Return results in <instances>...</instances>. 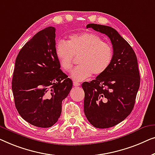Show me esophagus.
I'll list each match as a JSON object with an SVG mask.
<instances>
[{
    "instance_id": "obj_1",
    "label": "esophagus",
    "mask_w": 155,
    "mask_h": 155,
    "mask_svg": "<svg viewBox=\"0 0 155 155\" xmlns=\"http://www.w3.org/2000/svg\"><path fill=\"white\" fill-rule=\"evenodd\" d=\"M73 85H74V86H79L81 84H79V83H78V82H74L73 83Z\"/></svg>"
}]
</instances>
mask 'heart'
I'll return each mask as SVG.
<instances>
[{"instance_id":"1","label":"heart","mask_w":155,"mask_h":155,"mask_svg":"<svg viewBox=\"0 0 155 155\" xmlns=\"http://www.w3.org/2000/svg\"><path fill=\"white\" fill-rule=\"evenodd\" d=\"M55 54L61 68L69 71L74 64V56H81L80 66L71 71L75 81H83L91 77L98 76L107 70L114 58V51L110 43L104 42L99 36L81 32L71 34L67 42L60 41L55 47Z\"/></svg>"}]
</instances>
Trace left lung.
<instances>
[{"instance_id": "left-lung-1", "label": "left lung", "mask_w": 155, "mask_h": 155, "mask_svg": "<svg viewBox=\"0 0 155 155\" xmlns=\"http://www.w3.org/2000/svg\"><path fill=\"white\" fill-rule=\"evenodd\" d=\"M86 27L110 38L114 58L105 72L82 84L84 113L94 127L110 128L124 121L134 109L140 82L138 60L129 43L112 27L96 24Z\"/></svg>"}]
</instances>
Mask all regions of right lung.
Returning a JSON list of instances; mask_svg holds the SVG:
<instances>
[{
    "mask_svg": "<svg viewBox=\"0 0 155 155\" xmlns=\"http://www.w3.org/2000/svg\"><path fill=\"white\" fill-rule=\"evenodd\" d=\"M55 29L38 31L19 52L12 89L17 112L28 123L48 128L60 118L62 102L72 81L60 69L55 54Z\"/></svg>",
    "mask_w": 155,
    "mask_h": 155,
    "instance_id": "1",
    "label": "right lung"
}]
</instances>
